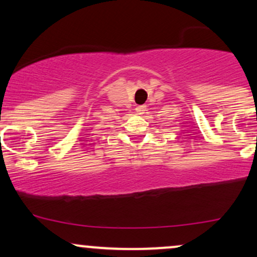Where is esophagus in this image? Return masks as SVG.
Wrapping results in <instances>:
<instances>
[{
	"instance_id": "esophagus-1",
	"label": "esophagus",
	"mask_w": 257,
	"mask_h": 257,
	"mask_svg": "<svg viewBox=\"0 0 257 257\" xmlns=\"http://www.w3.org/2000/svg\"><path fill=\"white\" fill-rule=\"evenodd\" d=\"M145 110H147V106H145V104H142V106L136 107V112H137V114H139V115L144 114Z\"/></svg>"
}]
</instances>
